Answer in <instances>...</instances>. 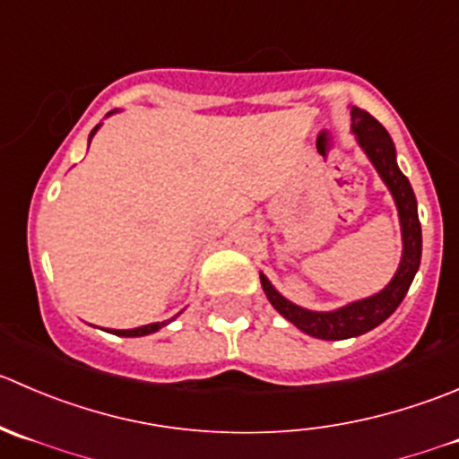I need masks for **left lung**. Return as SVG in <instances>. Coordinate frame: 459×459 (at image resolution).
<instances>
[{"instance_id": "obj_1", "label": "left lung", "mask_w": 459, "mask_h": 459, "mask_svg": "<svg viewBox=\"0 0 459 459\" xmlns=\"http://www.w3.org/2000/svg\"><path fill=\"white\" fill-rule=\"evenodd\" d=\"M351 117L357 143L364 149L366 156L370 158L377 174L382 176L385 187L393 194L394 205H397L403 240L402 263L397 267V274L393 276V281L385 285L382 292L361 299V301L348 303V306L333 312H312L306 310V307L294 306L292 301H288V299L276 292L274 285L265 279V274H261L263 292L270 299L274 310L283 315L290 324L297 325L299 330L310 334V337L328 339V342L359 337V334L384 324L397 310L399 303L403 301L421 261V225L420 216H417V201L411 183L399 171L397 160H394L393 140H390L388 131L364 108L352 107Z\"/></svg>"}]
</instances>
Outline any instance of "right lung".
<instances>
[{
	"label": "right lung",
	"mask_w": 459,
	"mask_h": 459,
	"mask_svg": "<svg viewBox=\"0 0 459 459\" xmlns=\"http://www.w3.org/2000/svg\"><path fill=\"white\" fill-rule=\"evenodd\" d=\"M113 113V111H111ZM100 129V125L95 126L93 131H91V135H89V143H91V138H93V134L95 131ZM169 324V321H158V324H149V325H140V328H134V330H111L113 334H117V337H144V334H152V333H158V330L162 328V325H167Z\"/></svg>",
	"instance_id": "1"
}]
</instances>
